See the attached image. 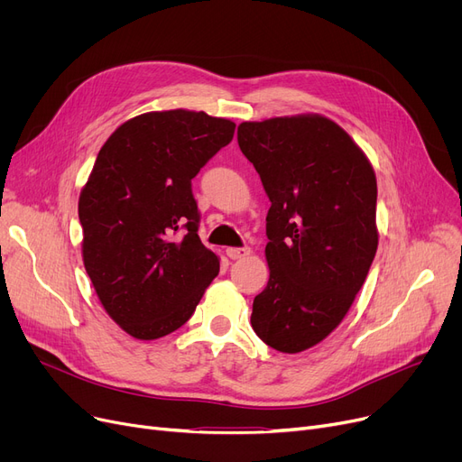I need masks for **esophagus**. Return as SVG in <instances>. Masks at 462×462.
Listing matches in <instances>:
<instances>
[{"instance_id": "1", "label": "esophagus", "mask_w": 462, "mask_h": 462, "mask_svg": "<svg viewBox=\"0 0 462 462\" xmlns=\"http://www.w3.org/2000/svg\"><path fill=\"white\" fill-rule=\"evenodd\" d=\"M251 254V249L249 247H228L226 249V256L230 260H239V258H245Z\"/></svg>"}]
</instances>
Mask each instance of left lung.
<instances>
[{
    "label": "left lung",
    "instance_id": "left-lung-1",
    "mask_svg": "<svg viewBox=\"0 0 462 462\" xmlns=\"http://www.w3.org/2000/svg\"><path fill=\"white\" fill-rule=\"evenodd\" d=\"M237 143L272 202L270 281L251 324L268 346L298 354L341 324L367 279L378 247L374 170L348 133L319 114L244 121Z\"/></svg>",
    "mask_w": 462,
    "mask_h": 462
}]
</instances>
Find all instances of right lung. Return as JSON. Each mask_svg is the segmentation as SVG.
<instances>
[{
    "mask_svg": "<svg viewBox=\"0 0 462 462\" xmlns=\"http://www.w3.org/2000/svg\"><path fill=\"white\" fill-rule=\"evenodd\" d=\"M234 129L206 112H148L97 155L79 200L84 265L110 319L140 341L181 328L218 273L190 180Z\"/></svg>",
    "mask_w": 462,
    "mask_h": 462,
    "instance_id": "obj_1",
    "label": "right lung"
}]
</instances>
